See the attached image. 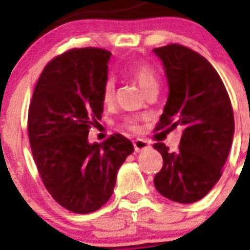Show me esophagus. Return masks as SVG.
Segmentation results:
<instances>
[{
	"mask_svg": "<svg viewBox=\"0 0 250 250\" xmlns=\"http://www.w3.org/2000/svg\"><path fill=\"white\" fill-rule=\"evenodd\" d=\"M133 145H134V150L137 151V152H141V151H145L151 147L150 144H148L146 140H143V139L134 140L133 141Z\"/></svg>",
	"mask_w": 250,
	"mask_h": 250,
	"instance_id": "1",
	"label": "esophagus"
}]
</instances>
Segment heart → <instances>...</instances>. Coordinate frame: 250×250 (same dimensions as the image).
<instances>
[{"label": "heart", "mask_w": 250, "mask_h": 250, "mask_svg": "<svg viewBox=\"0 0 250 250\" xmlns=\"http://www.w3.org/2000/svg\"><path fill=\"white\" fill-rule=\"evenodd\" d=\"M125 72L130 77L137 81L138 84L140 85L144 92H147L151 88L158 87V76L156 70L153 69L152 65L145 62H138L132 64L125 69ZM116 95V81L113 77H106L103 82L102 85V100L105 105H111L115 100ZM141 118L139 116H127L123 118L121 127L125 128L132 132H138L139 130V121Z\"/></svg>", "instance_id": "b5f03b06"}]
</instances>
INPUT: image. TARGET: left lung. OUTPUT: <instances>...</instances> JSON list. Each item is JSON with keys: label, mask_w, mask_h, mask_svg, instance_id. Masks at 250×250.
I'll list each match as a JSON object with an SVG mask.
<instances>
[{"label": "left lung", "mask_w": 250, "mask_h": 250, "mask_svg": "<svg viewBox=\"0 0 250 250\" xmlns=\"http://www.w3.org/2000/svg\"><path fill=\"white\" fill-rule=\"evenodd\" d=\"M153 52L162 60L169 94L155 130L184 128L175 152L163 143L162 169L153 184L158 192L178 203L203 198L218 183L234 132L230 97L210 62L190 48L167 44Z\"/></svg>", "instance_id": "8db88e82"}]
</instances>
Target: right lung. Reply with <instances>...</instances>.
<instances>
[{"label":"right lung","instance_id":"obj_1","mask_svg":"<svg viewBox=\"0 0 250 250\" xmlns=\"http://www.w3.org/2000/svg\"><path fill=\"white\" fill-rule=\"evenodd\" d=\"M111 52L72 48L50 60L34 89L27 115L32 156L44 188L67 210L87 214L110 200L116 176L134 151L129 139L113 134L89 144L102 120V85Z\"/></svg>","mask_w":250,"mask_h":250}]
</instances>
